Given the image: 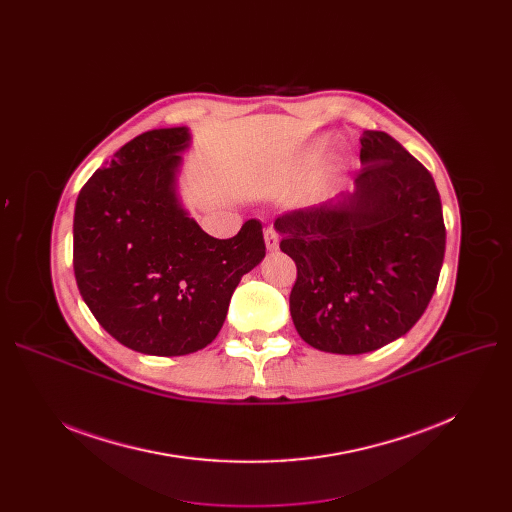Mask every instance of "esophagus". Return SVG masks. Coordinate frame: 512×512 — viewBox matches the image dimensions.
<instances>
[{
	"instance_id": "obj_1",
	"label": "esophagus",
	"mask_w": 512,
	"mask_h": 512,
	"mask_svg": "<svg viewBox=\"0 0 512 512\" xmlns=\"http://www.w3.org/2000/svg\"><path fill=\"white\" fill-rule=\"evenodd\" d=\"M263 236H265V247L270 249V251H276L280 247V236H278V232L274 228H267Z\"/></svg>"
}]
</instances>
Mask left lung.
<instances>
[{"label": "left lung", "instance_id": "obj_1", "mask_svg": "<svg viewBox=\"0 0 512 512\" xmlns=\"http://www.w3.org/2000/svg\"><path fill=\"white\" fill-rule=\"evenodd\" d=\"M355 193L274 222L297 263L290 315L317 351L361 355L405 336L438 286L446 228L436 182L382 130L361 137Z\"/></svg>", "mask_w": 512, "mask_h": 512}]
</instances>
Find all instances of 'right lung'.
<instances>
[{"label":"right lung","instance_id":"add662e5","mask_svg":"<svg viewBox=\"0 0 512 512\" xmlns=\"http://www.w3.org/2000/svg\"><path fill=\"white\" fill-rule=\"evenodd\" d=\"M188 128L139 134L80 188L74 276L99 326L137 353L178 357L224 326L240 278L265 257L259 220L213 238L176 197Z\"/></svg>","mask_w":512,"mask_h":512}]
</instances>
